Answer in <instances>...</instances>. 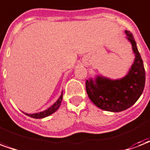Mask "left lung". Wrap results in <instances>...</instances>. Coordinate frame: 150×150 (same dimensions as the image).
I'll list each match as a JSON object with an SVG mask.
<instances>
[{"mask_svg": "<svg viewBox=\"0 0 150 150\" xmlns=\"http://www.w3.org/2000/svg\"><path fill=\"white\" fill-rule=\"evenodd\" d=\"M125 34L135 57L128 73L119 79L97 75L94 79L91 78L86 82L88 97L102 110L119 112L127 109L139 100L145 87L146 72L143 61L132 34L128 30H125Z\"/></svg>", "mask_w": 150, "mask_h": 150, "instance_id": "1", "label": "left lung"}]
</instances>
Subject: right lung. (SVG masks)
<instances>
[{
    "label": "right lung",
    "mask_w": 150,
    "mask_h": 150,
    "mask_svg": "<svg viewBox=\"0 0 150 150\" xmlns=\"http://www.w3.org/2000/svg\"><path fill=\"white\" fill-rule=\"evenodd\" d=\"M62 98L63 91L61 92V95L60 96V98H58V100H57L52 106H50V108H47L46 110L42 111V112H40L33 113V114H28V113H25V114H26L27 116H30V117H31V118L34 119H42L45 118V117H47V116L52 115V113H54L56 111H57V109H58L59 107L60 106V104H61V101H62Z\"/></svg>",
    "instance_id": "add662e5"
}]
</instances>
